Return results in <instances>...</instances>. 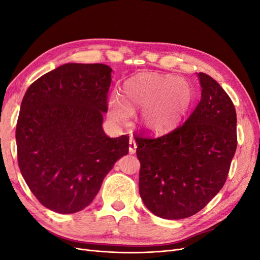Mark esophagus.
I'll return each mask as SVG.
<instances>
[{
  "label": "esophagus",
  "mask_w": 260,
  "mask_h": 260,
  "mask_svg": "<svg viewBox=\"0 0 260 260\" xmlns=\"http://www.w3.org/2000/svg\"><path fill=\"white\" fill-rule=\"evenodd\" d=\"M137 151V143L133 139L129 140V153L130 154H135Z\"/></svg>",
  "instance_id": "34e87169"
}]
</instances>
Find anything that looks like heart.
<instances>
[{"label": "heart", "mask_w": 260, "mask_h": 260, "mask_svg": "<svg viewBox=\"0 0 260 260\" xmlns=\"http://www.w3.org/2000/svg\"><path fill=\"white\" fill-rule=\"evenodd\" d=\"M125 102L113 98L109 116L116 122L128 119L132 108H145L142 123L152 131H161L175 124L191 102L188 84L171 76L144 74L124 84Z\"/></svg>", "instance_id": "obj_1"}]
</instances>
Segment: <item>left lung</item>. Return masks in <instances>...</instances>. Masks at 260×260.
I'll list each match as a JSON object with an SVG mask.
<instances>
[{"label": "left lung", "instance_id": "obj_1", "mask_svg": "<svg viewBox=\"0 0 260 260\" xmlns=\"http://www.w3.org/2000/svg\"><path fill=\"white\" fill-rule=\"evenodd\" d=\"M202 98L183 123L161 137L135 136L139 191L144 205L164 219H183L221 190L238 145L237 113L225 91L199 74Z\"/></svg>", "mask_w": 260, "mask_h": 260}]
</instances>
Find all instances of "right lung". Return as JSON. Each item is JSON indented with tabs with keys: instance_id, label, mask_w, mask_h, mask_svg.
<instances>
[{
	"instance_id": "1",
	"label": "right lung",
	"mask_w": 260,
	"mask_h": 260,
	"mask_svg": "<svg viewBox=\"0 0 260 260\" xmlns=\"http://www.w3.org/2000/svg\"><path fill=\"white\" fill-rule=\"evenodd\" d=\"M111 73L104 64H65L39 78L22 99L18 166L37 200L58 214L89 206L128 154V136L108 138L102 128Z\"/></svg>"
}]
</instances>
